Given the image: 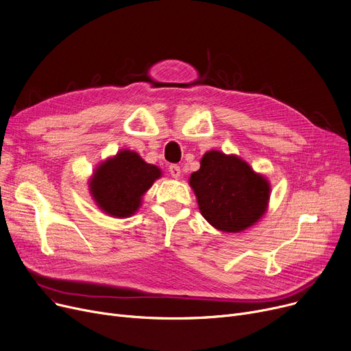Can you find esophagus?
<instances>
[{"label":"esophagus","mask_w":351,"mask_h":351,"mask_svg":"<svg viewBox=\"0 0 351 351\" xmlns=\"http://www.w3.org/2000/svg\"><path fill=\"white\" fill-rule=\"evenodd\" d=\"M169 172H171V176L172 178H175V179H178V178H180V166H178V165H171L169 166Z\"/></svg>","instance_id":"esophagus-1"}]
</instances>
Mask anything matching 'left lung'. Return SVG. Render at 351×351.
<instances>
[{
    "label": "left lung",
    "instance_id": "1",
    "mask_svg": "<svg viewBox=\"0 0 351 351\" xmlns=\"http://www.w3.org/2000/svg\"><path fill=\"white\" fill-rule=\"evenodd\" d=\"M199 210L209 225L225 233L256 225L269 208L270 182L237 155L208 151L189 178Z\"/></svg>",
    "mask_w": 351,
    "mask_h": 351
}]
</instances>
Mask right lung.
<instances>
[{
    "label": "right lung",
    "instance_id": "add662e5",
    "mask_svg": "<svg viewBox=\"0 0 351 351\" xmlns=\"http://www.w3.org/2000/svg\"><path fill=\"white\" fill-rule=\"evenodd\" d=\"M160 176L158 166L146 163L135 151L121 149L97 166L88 180V188L104 213L125 219L138 212L143 195Z\"/></svg>",
    "mask_w": 351,
    "mask_h": 351
}]
</instances>
